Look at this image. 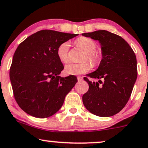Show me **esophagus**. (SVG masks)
Listing matches in <instances>:
<instances>
[{
    "mask_svg": "<svg viewBox=\"0 0 148 148\" xmlns=\"http://www.w3.org/2000/svg\"><path fill=\"white\" fill-rule=\"evenodd\" d=\"M77 79L79 81H81L83 80V77H82V76H77Z\"/></svg>",
    "mask_w": 148,
    "mask_h": 148,
    "instance_id": "34e87169",
    "label": "esophagus"
}]
</instances>
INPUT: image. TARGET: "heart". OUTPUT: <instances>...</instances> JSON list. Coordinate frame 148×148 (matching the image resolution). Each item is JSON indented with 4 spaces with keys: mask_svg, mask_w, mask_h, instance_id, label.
<instances>
[{
    "mask_svg": "<svg viewBox=\"0 0 148 148\" xmlns=\"http://www.w3.org/2000/svg\"><path fill=\"white\" fill-rule=\"evenodd\" d=\"M75 44L78 47L85 52L82 58L81 63H71L65 66V72L70 75H79L89 72L92 68L91 64L86 60H89L93 66H97L101 62V56L99 51H96L97 45L94 40L88 37L81 36L75 40ZM69 42L65 41L60 44L57 48V56L60 62L67 63L69 61Z\"/></svg>",
    "mask_w": 148,
    "mask_h": 148,
    "instance_id": "heart-1",
    "label": "heart"
}]
</instances>
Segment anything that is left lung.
Masks as SVG:
<instances>
[{
    "label": "left lung",
    "instance_id": "left-lung-1",
    "mask_svg": "<svg viewBox=\"0 0 148 148\" xmlns=\"http://www.w3.org/2000/svg\"><path fill=\"white\" fill-rule=\"evenodd\" d=\"M82 35L99 40L103 55L97 70L84 77L89 90L83 96V105L94 115L112 116L125 106L131 96L137 78L136 55L122 37L108 31ZM90 77L99 81L92 82Z\"/></svg>",
    "mask_w": 148,
    "mask_h": 148
}]
</instances>
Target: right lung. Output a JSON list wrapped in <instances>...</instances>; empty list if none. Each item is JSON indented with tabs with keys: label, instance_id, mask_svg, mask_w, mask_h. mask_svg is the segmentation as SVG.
Masks as SVG:
<instances>
[{
	"label": "right lung",
	"instance_id": "obj_1",
	"mask_svg": "<svg viewBox=\"0 0 148 148\" xmlns=\"http://www.w3.org/2000/svg\"><path fill=\"white\" fill-rule=\"evenodd\" d=\"M78 36L54 30H40L18 46L10 67L14 97L28 114L43 119L56 113L65 96L77 82L75 76L62 78L64 67L57 56L62 42Z\"/></svg>",
	"mask_w": 148,
	"mask_h": 148
}]
</instances>
